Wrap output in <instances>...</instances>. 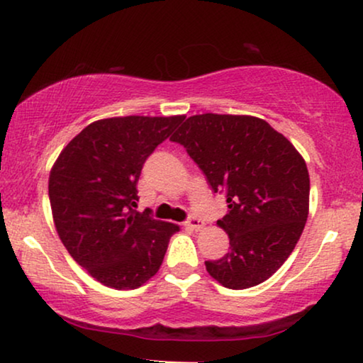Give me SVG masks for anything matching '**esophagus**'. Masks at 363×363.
Segmentation results:
<instances>
[{
	"mask_svg": "<svg viewBox=\"0 0 363 363\" xmlns=\"http://www.w3.org/2000/svg\"><path fill=\"white\" fill-rule=\"evenodd\" d=\"M186 226L191 228V230H195V231H200V230H203V228H205V221H203L200 216L193 215V216L188 218Z\"/></svg>",
	"mask_w": 363,
	"mask_h": 363,
	"instance_id": "1",
	"label": "esophagus"
}]
</instances>
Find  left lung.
<instances>
[{
  "label": "left lung",
  "mask_w": 363,
  "mask_h": 363,
  "mask_svg": "<svg viewBox=\"0 0 363 363\" xmlns=\"http://www.w3.org/2000/svg\"><path fill=\"white\" fill-rule=\"evenodd\" d=\"M186 148L211 190L225 193L218 225L230 251L206 261L228 289H247L274 274L294 250L309 215V172L294 145L262 118L201 113L170 138Z\"/></svg>",
  "instance_id": "8db88e82"
}]
</instances>
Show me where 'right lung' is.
<instances>
[{
    "mask_svg": "<svg viewBox=\"0 0 363 363\" xmlns=\"http://www.w3.org/2000/svg\"><path fill=\"white\" fill-rule=\"evenodd\" d=\"M113 117L87 125L67 143L49 175L54 225L72 259L107 287L137 289L160 269L177 225L138 213L143 163L183 122Z\"/></svg>",
    "mask_w": 363,
    "mask_h": 363,
    "instance_id": "right-lung-1",
    "label": "right lung"
}]
</instances>
